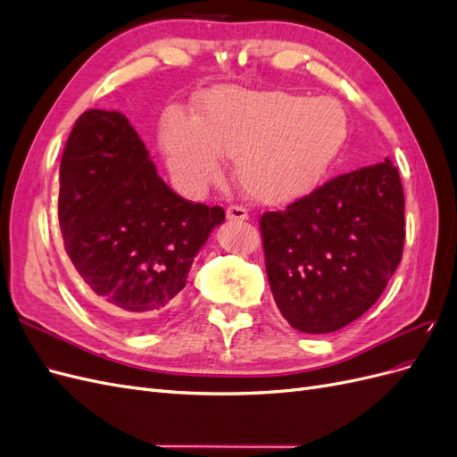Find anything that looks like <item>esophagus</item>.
<instances>
[{
	"label": "esophagus",
	"instance_id": "34e87169",
	"mask_svg": "<svg viewBox=\"0 0 457 457\" xmlns=\"http://www.w3.org/2000/svg\"><path fill=\"white\" fill-rule=\"evenodd\" d=\"M227 219L228 220H238V223H242V220H247L250 217H247V210L242 205H228L227 207Z\"/></svg>",
	"mask_w": 457,
	"mask_h": 457
}]
</instances>
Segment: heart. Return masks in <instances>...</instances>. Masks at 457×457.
I'll list each match as a JSON object with an SVG mask.
<instances>
[{
  "label": "heart",
  "instance_id": "obj_1",
  "mask_svg": "<svg viewBox=\"0 0 457 457\" xmlns=\"http://www.w3.org/2000/svg\"><path fill=\"white\" fill-rule=\"evenodd\" d=\"M349 133L343 106L328 96L217 87L198 99L196 120L170 112L160 143L177 183L188 195L215 183L234 158L247 196L284 205L309 196L336 163Z\"/></svg>",
  "mask_w": 457,
  "mask_h": 457
}]
</instances>
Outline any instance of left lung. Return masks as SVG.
<instances>
[{
	"mask_svg": "<svg viewBox=\"0 0 457 457\" xmlns=\"http://www.w3.org/2000/svg\"><path fill=\"white\" fill-rule=\"evenodd\" d=\"M269 284L289 326L329 334L362 316L404 247V192L389 158L331 179L259 219Z\"/></svg>",
	"mask_w": 457,
	"mask_h": 457,
	"instance_id": "left-lung-1",
	"label": "left lung"
}]
</instances>
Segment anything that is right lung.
<instances>
[{"mask_svg": "<svg viewBox=\"0 0 457 457\" xmlns=\"http://www.w3.org/2000/svg\"><path fill=\"white\" fill-rule=\"evenodd\" d=\"M223 207L188 202L165 185L120 112L87 110L61 160L64 250L91 294L128 329L175 309Z\"/></svg>", "mask_w": 457, "mask_h": 457, "instance_id": "add662e5", "label": "right lung"}]
</instances>
